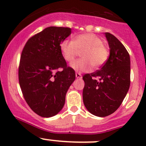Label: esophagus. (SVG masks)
Listing matches in <instances>:
<instances>
[{"instance_id":"1","label":"esophagus","mask_w":146,"mask_h":146,"mask_svg":"<svg viewBox=\"0 0 146 146\" xmlns=\"http://www.w3.org/2000/svg\"><path fill=\"white\" fill-rule=\"evenodd\" d=\"M76 77L77 78H81L82 75L80 74V73H76Z\"/></svg>"}]
</instances>
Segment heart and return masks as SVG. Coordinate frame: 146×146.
<instances>
[{
	"instance_id": "1",
	"label": "heart",
	"mask_w": 146,
	"mask_h": 146,
	"mask_svg": "<svg viewBox=\"0 0 146 146\" xmlns=\"http://www.w3.org/2000/svg\"><path fill=\"white\" fill-rule=\"evenodd\" d=\"M61 54L68 62H72L82 51V58L72 63L71 67L80 72L89 71L92 66L99 68L107 61L109 51L100 37L92 33L78 35L73 40L65 39L60 45Z\"/></svg>"
}]
</instances>
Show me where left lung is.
<instances>
[{
	"label": "left lung",
	"instance_id": "left-lung-1",
	"mask_svg": "<svg viewBox=\"0 0 146 146\" xmlns=\"http://www.w3.org/2000/svg\"><path fill=\"white\" fill-rule=\"evenodd\" d=\"M104 35L110 48L109 58L100 70L82 77L84 104L88 111L100 117L110 115L119 108L130 86L129 53L116 36L109 32Z\"/></svg>",
	"mask_w": 146,
	"mask_h": 146
}]
</instances>
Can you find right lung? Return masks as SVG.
Segmentation results:
<instances>
[{
  "mask_svg": "<svg viewBox=\"0 0 146 146\" xmlns=\"http://www.w3.org/2000/svg\"><path fill=\"white\" fill-rule=\"evenodd\" d=\"M70 33L68 27H46L29 38L22 51L19 83L26 102L40 117H51L62 110L76 79L60 48Z\"/></svg>",
  "mask_w": 146,
  "mask_h": 146,
  "instance_id": "1",
  "label": "right lung"
}]
</instances>
